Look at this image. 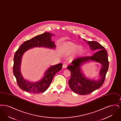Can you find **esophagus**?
I'll list each match as a JSON object with an SVG mask.
<instances>
[{
	"mask_svg": "<svg viewBox=\"0 0 121 121\" xmlns=\"http://www.w3.org/2000/svg\"><path fill=\"white\" fill-rule=\"evenodd\" d=\"M67 67V65L66 64H63V69H65V68H66Z\"/></svg>",
	"mask_w": 121,
	"mask_h": 121,
	"instance_id": "34e87169",
	"label": "esophagus"
}]
</instances>
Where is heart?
Listing matches in <instances>:
<instances>
[{
    "label": "heart",
    "mask_w": 121,
    "mask_h": 121,
    "mask_svg": "<svg viewBox=\"0 0 121 121\" xmlns=\"http://www.w3.org/2000/svg\"><path fill=\"white\" fill-rule=\"evenodd\" d=\"M62 49L67 54H70L76 52L78 54L80 55L83 51V49L82 47L72 42H67L64 43L62 47Z\"/></svg>",
    "instance_id": "1"
}]
</instances>
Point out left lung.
I'll return each instance as SVG.
<instances>
[{"label":"left lung","instance_id":"1","mask_svg":"<svg viewBox=\"0 0 121 121\" xmlns=\"http://www.w3.org/2000/svg\"><path fill=\"white\" fill-rule=\"evenodd\" d=\"M87 43L92 51H98L91 56L76 58L67 67L71 72V77L69 81L70 88L76 93L82 95L92 93L102 86L109 66L108 53L105 48L96 41H87ZM91 60L102 64V68L99 72L100 78L98 80L86 78L80 70V66L82 64Z\"/></svg>","mask_w":121,"mask_h":121}]
</instances>
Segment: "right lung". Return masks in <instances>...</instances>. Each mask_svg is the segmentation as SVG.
I'll use <instances>...</instances> for the list:
<instances>
[{
  "mask_svg": "<svg viewBox=\"0 0 121 121\" xmlns=\"http://www.w3.org/2000/svg\"><path fill=\"white\" fill-rule=\"evenodd\" d=\"M53 35L51 33L46 32L35 36L23 43L15 52L13 58V73L16 78L18 86L24 91L33 94L44 92L49 86L54 75L62 69V63L52 66L47 69L40 80L35 82L24 79L21 73V58L23 53L29 49L35 47L55 48L56 45L54 41L51 40Z\"/></svg>",
  "mask_w": 121,
  "mask_h": 121,
  "instance_id": "right-lung-1",
  "label": "right lung"
}]
</instances>
